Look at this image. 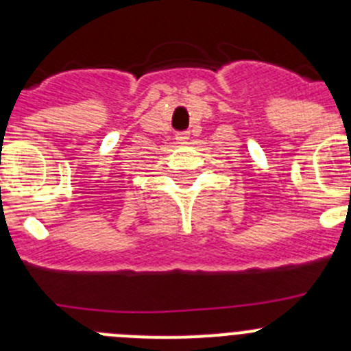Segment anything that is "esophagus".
I'll return each mask as SVG.
<instances>
[{"label":"esophagus","instance_id":"esophagus-1","mask_svg":"<svg viewBox=\"0 0 351 351\" xmlns=\"http://www.w3.org/2000/svg\"><path fill=\"white\" fill-rule=\"evenodd\" d=\"M188 138H190L188 137V133H178V135H176V141L178 142H186Z\"/></svg>","mask_w":351,"mask_h":351}]
</instances>
